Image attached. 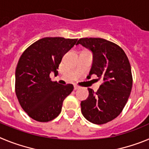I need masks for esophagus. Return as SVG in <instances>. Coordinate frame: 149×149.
<instances>
[{
  "label": "esophagus",
  "instance_id": "obj_1",
  "mask_svg": "<svg viewBox=\"0 0 149 149\" xmlns=\"http://www.w3.org/2000/svg\"><path fill=\"white\" fill-rule=\"evenodd\" d=\"M79 88H80V87H79V86H77V85H76V84H74V89H75V90H76V89H79Z\"/></svg>",
  "mask_w": 149,
  "mask_h": 149
}]
</instances>
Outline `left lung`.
Listing matches in <instances>:
<instances>
[{
  "label": "left lung",
  "mask_w": 149,
  "mask_h": 149,
  "mask_svg": "<svg viewBox=\"0 0 149 149\" xmlns=\"http://www.w3.org/2000/svg\"><path fill=\"white\" fill-rule=\"evenodd\" d=\"M81 44L93 52L89 78L95 74L103 84L97 92L88 88L89 96L81 101V113L96 125L116 118L125 106L133 85L131 67L125 51L118 45L101 38H81Z\"/></svg>",
  "instance_id": "8db88e82"
}]
</instances>
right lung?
<instances>
[{
  "label": "right lung",
  "mask_w": 149,
  "mask_h": 149,
  "mask_svg": "<svg viewBox=\"0 0 149 149\" xmlns=\"http://www.w3.org/2000/svg\"><path fill=\"white\" fill-rule=\"evenodd\" d=\"M77 39L45 37L24 51L15 69V94L21 107L34 120L47 122L59 116L63 101L74 89L72 84L52 81L63 56Z\"/></svg>",
  "instance_id": "1"
}]
</instances>
